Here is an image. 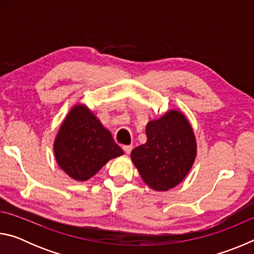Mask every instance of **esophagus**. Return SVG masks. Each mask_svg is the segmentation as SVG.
Masks as SVG:
<instances>
[{"label": "esophagus", "mask_w": 254, "mask_h": 254, "mask_svg": "<svg viewBox=\"0 0 254 254\" xmlns=\"http://www.w3.org/2000/svg\"><path fill=\"white\" fill-rule=\"evenodd\" d=\"M123 150L127 154H130V152L132 151V145H123Z\"/></svg>", "instance_id": "1"}]
</instances>
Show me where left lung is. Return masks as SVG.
Wrapping results in <instances>:
<instances>
[{
	"instance_id": "1",
	"label": "left lung",
	"mask_w": 254,
	"mask_h": 254,
	"mask_svg": "<svg viewBox=\"0 0 254 254\" xmlns=\"http://www.w3.org/2000/svg\"><path fill=\"white\" fill-rule=\"evenodd\" d=\"M147 142L132 150L131 159L143 182L168 190L183 182L196 158L194 131L183 113L171 110L145 127Z\"/></svg>"
}]
</instances>
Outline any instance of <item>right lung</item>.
Here are the masks:
<instances>
[{"label": "right lung", "mask_w": 254, "mask_h": 254, "mask_svg": "<svg viewBox=\"0 0 254 254\" xmlns=\"http://www.w3.org/2000/svg\"><path fill=\"white\" fill-rule=\"evenodd\" d=\"M54 151L60 168L79 182L92 178L107 161L123 154L111 132L84 105H76L68 113Z\"/></svg>", "instance_id": "right-lung-1"}]
</instances>
